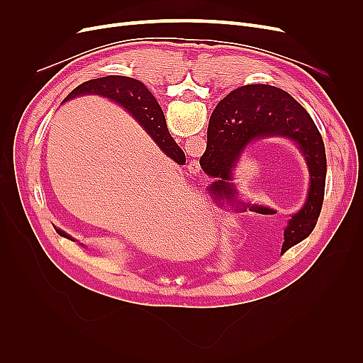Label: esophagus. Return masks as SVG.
Listing matches in <instances>:
<instances>
[{
    "instance_id": "esophagus-1",
    "label": "esophagus",
    "mask_w": 363,
    "mask_h": 363,
    "mask_svg": "<svg viewBox=\"0 0 363 363\" xmlns=\"http://www.w3.org/2000/svg\"><path fill=\"white\" fill-rule=\"evenodd\" d=\"M191 169L194 171V172H200L201 171V167H200V163L196 162V160H194L192 163H191Z\"/></svg>"
}]
</instances>
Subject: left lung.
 I'll return each instance as SVG.
<instances>
[{
    "label": "left lung",
    "mask_w": 363,
    "mask_h": 363,
    "mask_svg": "<svg viewBox=\"0 0 363 363\" xmlns=\"http://www.w3.org/2000/svg\"><path fill=\"white\" fill-rule=\"evenodd\" d=\"M213 130L207 135V147L200 159L203 171L216 179L212 188L218 199H225L227 211L277 213L263 204L239 200L233 169L252 142L283 138L296 145L309 171V189L298 212L291 215L284 227L281 255L312 233L321 213L325 188V148L313 119L306 108L279 87L247 84L230 92L212 113Z\"/></svg>",
    "instance_id": "1"
}]
</instances>
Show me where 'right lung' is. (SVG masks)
Returning <instances> with one entry per match:
<instances>
[{
	"label": "right lung",
	"mask_w": 363,
	"mask_h": 363,
	"mask_svg": "<svg viewBox=\"0 0 363 363\" xmlns=\"http://www.w3.org/2000/svg\"><path fill=\"white\" fill-rule=\"evenodd\" d=\"M83 95H100L119 104L138 121L139 125L147 131L164 155L179 164H183L186 162L183 150L175 144V140L169 135L167 121H164V115L159 103L144 86V83H140L135 79H130V77L121 75L101 77V79L84 82L79 87H75V89L65 98V101H69L75 96ZM56 232H59L65 238L75 240L69 235L62 232L60 228H56Z\"/></svg>",
	"instance_id": "add662e5"
}]
</instances>
